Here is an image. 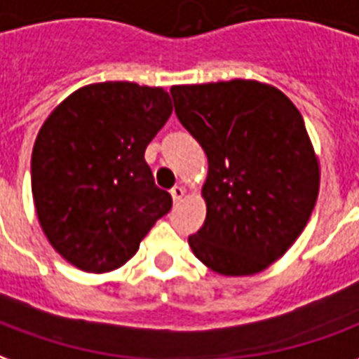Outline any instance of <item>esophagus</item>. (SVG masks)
<instances>
[{
  "label": "esophagus",
  "instance_id": "34e87169",
  "mask_svg": "<svg viewBox=\"0 0 359 359\" xmlns=\"http://www.w3.org/2000/svg\"><path fill=\"white\" fill-rule=\"evenodd\" d=\"M172 198H174V203H180L183 197H185V187L183 185H176V187H172Z\"/></svg>",
  "mask_w": 359,
  "mask_h": 359
}]
</instances>
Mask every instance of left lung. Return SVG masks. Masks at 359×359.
<instances>
[{
  "label": "left lung",
  "mask_w": 359,
  "mask_h": 359,
  "mask_svg": "<svg viewBox=\"0 0 359 359\" xmlns=\"http://www.w3.org/2000/svg\"><path fill=\"white\" fill-rule=\"evenodd\" d=\"M176 114L208 156L206 219L193 255L222 276H255L287 252L312 216L319 162L283 91L256 80L172 86Z\"/></svg>",
  "instance_id": "obj_1"
}]
</instances>
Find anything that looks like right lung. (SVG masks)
Here are the masks:
<instances>
[{"label": "right lung", "mask_w": 359, "mask_h": 359, "mask_svg": "<svg viewBox=\"0 0 359 359\" xmlns=\"http://www.w3.org/2000/svg\"><path fill=\"white\" fill-rule=\"evenodd\" d=\"M172 114L162 88L83 86L55 109L32 151V195L47 241L76 268L104 273L132 258L172 197L145 149Z\"/></svg>", "instance_id": "add662e5"}]
</instances>
